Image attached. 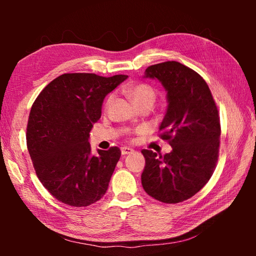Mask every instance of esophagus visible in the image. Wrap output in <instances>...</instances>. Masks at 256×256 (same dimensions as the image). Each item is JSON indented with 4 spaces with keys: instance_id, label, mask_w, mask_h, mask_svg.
<instances>
[{
    "instance_id": "34e87169",
    "label": "esophagus",
    "mask_w": 256,
    "mask_h": 256,
    "mask_svg": "<svg viewBox=\"0 0 256 256\" xmlns=\"http://www.w3.org/2000/svg\"><path fill=\"white\" fill-rule=\"evenodd\" d=\"M133 152V150L131 148H121V154L122 155H128L131 154Z\"/></svg>"
}]
</instances>
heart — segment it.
<instances>
[{"label": "heart", "mask_w": 256, "mask_h": 256, "mask_svg": "<svg viewBox=\"0 0 256 256\" xmlns=\"http://www.w3.org/2000/svg\"><path fill=\"white\" fill-rule=\"evenodd\" d=\"M125 92L134 101L136 106L142 103H150L153 106L156 99V92L153 86L146 84H136L128 86L125 88Z\"/></svg>", "instance_id": "obj_1"}]
</instances>
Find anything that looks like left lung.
Wrapping results in <instances>:
<instances>
[{
    "instance_id": "1",
    "label": "left lung",
    "mask_w": 256,
    "mask_h": 256,
    "mask_svg": "<svg viewBox=\"0 0 256 256\" xmlns=\"http://www.w3.org/2000/svg\"><path fill=\"white\" fill-rule=\"evenodd\" d=\"M144 78L158 80L167 92L160 132L172 152L162 156L142 150V186L162 202H182L197 194L214 174L221 134L218 108L202 77L180 62L153 64Z\"/></svg>"
}]
</instances>
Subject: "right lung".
Instances as JSON below:
<instances>
[{"label":"right lung","instance_id":"right-lung-1","mask_svg":"<svg viewBox=\"0 0 256 256\" xmlns=\"http://www.w3.org/2000/svg\"><path fill=\"white\" fill-rule=\"evenodd\" d=\"M128 78L64 74L38 94L30 108L26 142L36 175L57 200L86 206L100 200L121 156L118 148L91 154L90 131L103 100Z\"/></svg>","mask_w":256,"mask_h":256}]
</instances>
